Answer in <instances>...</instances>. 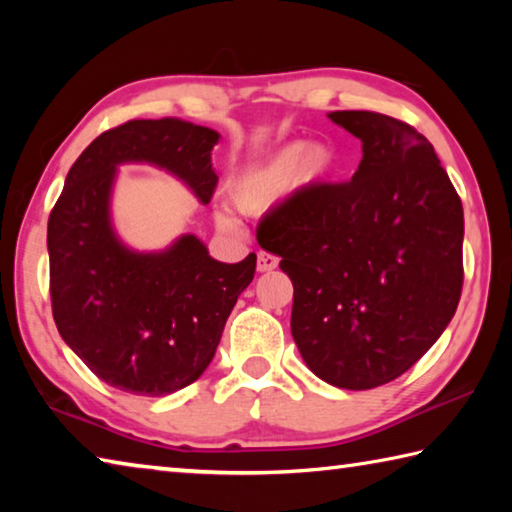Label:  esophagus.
Listing matches in <instances>:
<instances>
[{"label": "esophagus", "mask_w": 512, "mask_h": 512, "mask_svg": "<svg viewBox=\"0 0 512 512\" xmlns=\"http://www.w3.org/2000/svg\"><path fill=\"white\" fill-rule=\"evenodd\" d=\"M277 262H280V259H277L275 255H271V253H259V255H257V271H259V273L273 271V268H277Z\"/></svg>", "instance_id": "obj_1"}]
</instances>
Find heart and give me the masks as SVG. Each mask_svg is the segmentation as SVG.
Returning <instances> with one entry per match:
<instances>
[{"label": "heart", "mask_w": 512, "mask_h": 512, "mask_svg": "<svg viewBox=\"0 0 512 512\" xmlns=\"http://www.w3.org/2000/svg\"><path fill=\"white\" fill-rule=\"evenodd\" d=\"M334 167L336 155L325 144H284L266 160L241 169L230 180L228 198L232 207L244 214L264 212L289 192L293 178L298 185H311L325 180ZM219 221L230 225V216L221 214Z\"/></svg>", "instance_id": "obj_1"}]
</instances>
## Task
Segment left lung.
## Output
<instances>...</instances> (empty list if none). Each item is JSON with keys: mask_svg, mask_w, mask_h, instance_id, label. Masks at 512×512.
I'll list each match as a JSON object with an SVG mask.
<instances>
[{"mask_svg": "<svg viewBox=\"0 0 512 512\" xmlns=\"http://www.w3.org/2000/svg\"><path fill=\"white\" fill-rule=\"evenodd\" d=\"M361 140L348 183L300 189L257 230L293 282L291 334L327 384L368 391L404 375L452 320L463 289V205L413 126L329 112Z\"/></svg>", "mask_w": 512, "mask_h": 512, "instance_id": "left-lung-1", "label": "left lung"}]
</instances>
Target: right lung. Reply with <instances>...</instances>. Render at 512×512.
I'll use <instances>...</instances> for the list:
<instances>
[{"label": "right lung", "instance_id": "obj_1", "mask_svg": "<svg viewBox=\"0 0 512 512\" xmlns=\"http://www.w3.org/2000/svg\"><path fill=\"white\" fill-rule=\"evenodd\" d=\"M219 133L183 119H133L101 133L72 164L49 214V293L63 341L119 391L169 395L203 375L225 320L255 277L257 255L237 264L180 237L162 253H135L110 223L117 164L171 171L201 203L219 183Z\"/></svg>", "mask_w": 512, "mask_h": 512}]
</instances>
